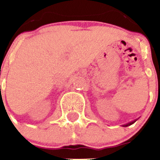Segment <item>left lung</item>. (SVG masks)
<instances>
[{"label":"left lung","instance_id":"left-lung-1","mask_svg":"<svg viewBox=\"0 0 160 160\" xmlns=\"http://www.w3.org/2000/svg\"><path fill=\"white\" fill-rule=\"evenodd\" d=\"M137 119H134V120H133V121L129 122V123H128V124H123L122 126L123 127H127V126H129V125H131V124H133L134 123V122L136 121Z\"/></svg>","mask_w":160,"mask_h":160}]
</instances>
